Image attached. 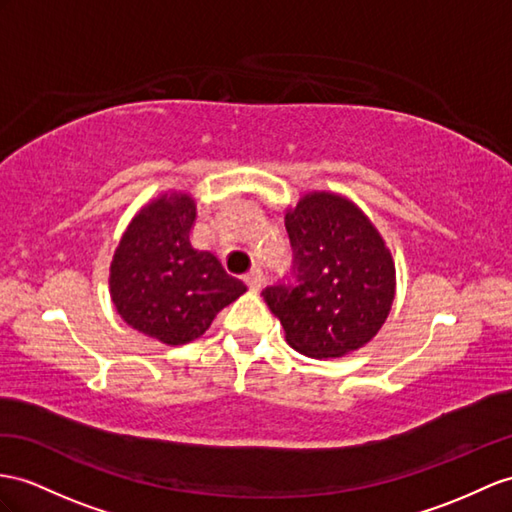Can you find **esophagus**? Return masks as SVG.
<instances>
[{
  "label": "esophagus",
  "mask_w": 512,
  "mask_h": 512,
  "mask_svg": "<svg viewBox=\"0 0 512 512\" xmlns=\"http://www.w3.org/2000/svg\"><path fill=\"white\" fill-rule=\"evenodd\" d=\"M245 282H247V286H249V291H258L260 284H263V271H260L258 267H254V269L249 271L247 276H245Z\"/></svg>",
  "instance_id": "1"
}]
</instances>
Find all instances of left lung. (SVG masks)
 Returning <instances> with one entry per match:
<instances>
[{"label": "left lung", "mask_w": 512, "mask_h": 512, "mask_svg": "<svg viewBox=\"0 0 512 512\" xmlns=\"http://www.w3.org/2000/svg\"><path fill=\"white\" fill-rule=\"evenodd\" d=\"M293 265L263 291L286 341L310 358H339L369 343L395 297L382 236L350 199L310 193L286 213Z\"/></svg>", "instance_id": "8db88e82"}]
</instances>
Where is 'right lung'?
Here are the masks:
<instances>
[{"label": "right lung", "mask_w": 512, "mask_h": 512, "mask_svg": "<svg viewBox=\"0 0 512 512\" xmlns=\"http://www.w3.org/2000/svg\"><path fill=\"white\" fill-rule=\"evenodd\" d=\"M195 202L184 193L160 197L130 223L110 265V295L134 330L167 345L202 336L221 308L247 286L215 254L191 245Z\"/></svg>", "instance_id": "1"}]
</instances>
